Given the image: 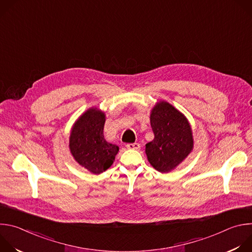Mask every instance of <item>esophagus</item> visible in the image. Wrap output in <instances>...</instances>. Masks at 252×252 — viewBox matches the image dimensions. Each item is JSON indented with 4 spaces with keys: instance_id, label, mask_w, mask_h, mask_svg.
Masks as SVG:
<instances>
[{
    "instance_id": "1",
    "label": "esophagus",
    "mask_w": 252,
    "mask_h": 252,
    "mask_svg": "<svg viewBox=\"0 0 252 252\" xmlns=\"http://www.w3.org/2000/svg\"><path fill=\"white\" fill-rule=\"evenodd\" d=\"M126 149H128V150H138V149L140 148L139 143H137V142H134V143H127V145H126Z\"/></svg>"
}]
</instances>
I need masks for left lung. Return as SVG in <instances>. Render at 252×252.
<instances>
[{
  "mask_svg": "<svg viewBox=\"0 0 252 252\" xmlns=\"http://www.w3.org/2000/svg\"><path fill=\"white\" fill-rule=\"evenodd\" d=\"M151 126L155 137L146 145L148 159L157 170L169 171L192 150L190 126L182 113L165 101L158 102L154 107Z\"/></svg>",
  "mask_w": 252,
  "mask_h": 252,
  "instance_id": "8db88e82",
  "label": "left lung"
}]
</instances>
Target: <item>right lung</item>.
Masks as SVG:
<instances>
[{
  "instance_id": "1",
  "label": "right lung",
  "mask_w": 252,
  "mask_h": 252,
  "mask_svg": "<svg viewBox=\"0 0 252 252\" xmlns=\"http://www.w3.org/2000/svg\"><path fill=\"white\" fill-rule=\"evenodd\" d=\"M104 114L89 110L75 124L69 137V150L75 159L94 173L109 168L119 148L103 137Z\"/></svg>"
}]
</instances>
